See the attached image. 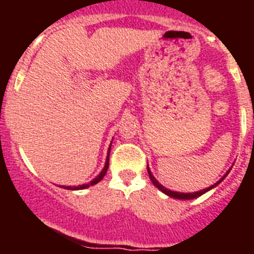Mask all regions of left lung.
<instances>
[{
  "instance_id": "obj_1",
  "label": "left lung",
  "mask_w": 254,
  "mask_h": 254,
  "mask_svg": "<svg viewBox=\"0 0 254 254\" xmlns=\"http://www.w3.org/2000/svg\"><path fill=\"white\" fill-rule=\"evenodd\" d=\"M147 173H149V177H150L151 182H153V185H154L155 187H157V189H159V190H161V191H162V192H165V193H166V195H169V196L175 197V199H185V200H186V199H195V197L200 196V195H203V193H204V192H207V191H209V190H211V189H213V187H215V186L219 185V183H220V182L223 181V179H224L225 177H227V174H228L229 171H228V173H227V174H225L224 177L221 178L220 181L216 182V183H215V185L211 186V187H208V189L201 190V191H197V192H190V193L175 192V191H171V190L165 189V187H163V186L161 185V183H159V182L157 181V179H155L154 177H153V174H151V171H150V170H149V167H147Z\"/></svg>"
}]
</instances>
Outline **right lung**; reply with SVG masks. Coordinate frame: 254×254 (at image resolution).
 Instances as JSON below:
<instances>
[{
  "label": "right lung",
  "instance_id": "right-lung-1",
  "mask_svg": "<svg viewBox=\"0 0 254 254\" xmlns=\"http://www.w3.org/2000/svg\"><path fill=\"white\" fill-rule=\"evenodd\" d=\"M109 153H111V146H109V151H108V157H107V162H105V166H104L103 171H101V173H100L99 175H97V177L93 179V181L89 182L88 185H81V186H77V187H67V190H84V189H87V187H89V186H93V185H96V183H99V182L101 181L104 177H105L108 167H109Z\"/></svg>",
  "mask_w": 254,
  "mask_h": 254
}]
</instances>
